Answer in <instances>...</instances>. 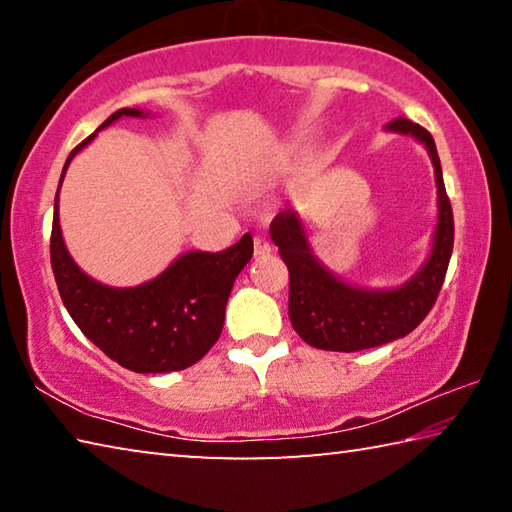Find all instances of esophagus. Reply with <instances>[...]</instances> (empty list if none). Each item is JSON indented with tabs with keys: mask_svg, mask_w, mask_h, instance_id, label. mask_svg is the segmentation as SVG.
<instances>
[{
	"mask_svg": "<svg viewBox=\"0 0 512 512\" xmlns=\"http://www.w3.org/2000/svg\"><path fill=\"white\" fill-rule=\"evenodd\" d=\"M253 244H255V255L257 257H264V255H268V253H271V244H268V241L264 239V237H255V241H253Z\"/></svg>",
	"mask_w": 512,
	"mask_h": 512,
	"instance_id": "esophagus-1",
	"label": "esophagus"
}]
</instances>
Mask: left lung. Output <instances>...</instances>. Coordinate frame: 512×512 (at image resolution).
Segmentation results:
<instances>
[{"label": "left lung", "instance_id": "1", "mask_svg": "<svg viewBox=\"0 0 512 512\" xmlns=\"http://www.w3.org/2000/svg\"><path fill=\"white\" fill-rule=\"evenodd\" d=\"M395 133L418 137L436 167L438 228L433 250L422 271L393 291H363L343 284L311 255L296 212L284 210L271 221V239L289 268V318L298 336L311 348L359 352L391 343L418 327L443 289L454 248V214L445 192L443 169L433 137L411 119L388 121Z\"/></svg>", "mask_w": 512, "mask_h": 512}]
</instances>
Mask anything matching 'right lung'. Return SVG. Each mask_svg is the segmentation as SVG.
I'll use <instances>...</instances> for the list:
<instances>
[{"instance_id": "right-lung-1", "label": "right lung", "mask_w": 512, "mask_h": 512, "mask_svg": "<svg viewBox=\"0 0 512 512\" xmlns=\"http://www.w3.org/2000/svg\"><path fill=\"white\" fill-rule=\"evenodd\" d=\"M140 115L137 108H121L99 131L119 117ZM94 135L69 153L63 176L69 160ZM49 253L63 305L103 354L133 372H173L194 366L219 341L232 284L253 257V237L246 232L219 253H187L151 282L112 289L94 282L69 257L60 237L56 194Z\"/></svg>"}]
</instances>
